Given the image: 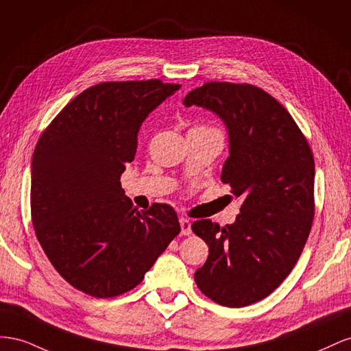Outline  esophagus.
Here are the masks:
<instances>
[{
    "label": "esophagus",
    "instance_id": "1",
    "mask_svg": "<svg viewBox=\"0 0 351 351\" xmlns=\"http://www.w3.org/2000/svg\"><path fill=\"white\" fill-rule=\"evenodd\" d=\"M179 223H181V232L184 235H191L193 234V231H191V222H189L188 219L181 217V219H179Z\"/></svg>",
    "mask_w": 351,
    "mask_h": 351
}]
</instances>
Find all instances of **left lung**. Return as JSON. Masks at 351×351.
<instances>
[{
	"label": "left lung",
	"mask_w": 351,
	"mask_h": 351,
	"mask_svg": "<svg viewBox=\"0 0 351 351\" xmlns=\"http://www.w3.org/2000/svg\"><path fill=\"white\" fill-rule=\"evenodd\" d=\"M184 106L210 110L223 120L229 157L223 184L244 198L232 225L203 219L193 232L208 245L195 284L215 303L244 307L281 285L302 254L315 216V160L285 107L248 84L208 82Z\"/></svg>",
	"instance_id": "left-lung-1"
}]
</instances>
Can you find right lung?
Instances as JSON below:
<instances>
[{
	"mask_svg": "<svg viewBox=\"0 0 351 351\" xmlns=\"http://www.w3.org/2000/svg\"><path fill=\"white\" fill-rule=\"evenodd\" d=\"M179 88L160 79L94 85L39 138L32 223L49 262L79 291L98 298L131 291L181 232L173 207L139 212L120 185L139 128Z\"/></svg>",
	"mask_w": 351,
	"mask_h": 351,
	"instance_id": "right-lung-1",
	"label": "right lung"
}]
</instances>
